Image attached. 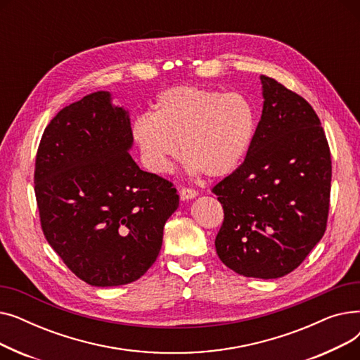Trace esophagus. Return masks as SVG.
Here are the masks:
<instances>
[{"label":"esophagus","mask_w":360,"mask_h":360,"mask_svg":"<svg viewBox=\"0 0 360 360\" xmlns=\"http://www.w3.org/2000/svg\"><path fill=\"white\" fill-rule=\"evenodd\" d=\"M179 194H181V200H193V198H195L197 197V191L195 190H191V188H181V191H179Z\"/></svg>","instance_id":"obj_1"}]
</instances>
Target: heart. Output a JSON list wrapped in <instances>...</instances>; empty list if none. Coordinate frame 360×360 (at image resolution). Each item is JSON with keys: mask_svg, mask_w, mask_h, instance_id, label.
Segmentation results:
<instances>
[{"mask_svg": "<svg viewBox=\"0 0 360 360\" xmlns=\"http://www.w3.org/2000/svg\"><path fill=\"white\" fill-rule=\"evenodd\" d=\"M151 113L132 124V139L150 172L172 169L181 146L190 174L224 178L248 155L257 129V112L243 94L197 86L163 90Z\"/></svg>", "mask_w": 360, "mask_h": 360, "instance_id": "heart-1", "label": "heart"}]
</instances>
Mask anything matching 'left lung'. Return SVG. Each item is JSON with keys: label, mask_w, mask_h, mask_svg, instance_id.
Masks as SVG:
<instances>
[{"label": "left lung", "mask_w": 360, "mask_h": 360, "mask_svg": "<svg viewBox=\"0 0 360 360\" xmlns=\"http://www.w3.org/2000/svg\"><path fill=\"white\" fill-rule=\"evenodd\" d=\"M262 113L243 163L213 193L224 220L221 262L255 278L289 274L323 238L331 190L330 147L312 106L261 75Z\"/></svg>", "instance_id": "obj_1"}]
</instances>
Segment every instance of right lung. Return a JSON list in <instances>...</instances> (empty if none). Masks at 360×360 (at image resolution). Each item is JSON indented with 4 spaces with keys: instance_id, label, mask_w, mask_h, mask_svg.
I'll return each mask as SVG.
<instances>
[{
    "instance_id": "right-lung-1",
    "label": "right lung",
    "mask_w": 360,
    "mask_h": 360,
    "mask_svg": "<svg viewBox=\"0 0 360 360\" xmlns=\"http://www.w3.org/2000/svg\"><path fill=\"white\" fill-rule=\"evenodd\" d=\"M129 113L99 90L61 109L37 148L34 194L44 235L91 286L139 280L156 261L179 195L131 158Z\"/></svg>"
}]
</instances>
